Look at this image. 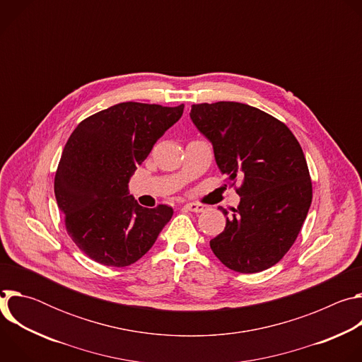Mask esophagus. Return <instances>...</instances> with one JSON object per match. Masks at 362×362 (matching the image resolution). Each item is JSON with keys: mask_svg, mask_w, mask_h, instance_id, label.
Instances as JSON below:
<instances>
[{"mask_svg": "<svg viewBox=\"0 0 362 362\" xmlns=\"http://www.w3.org/2000/svg\"><path fill=\"white\" fill-rule=\"evenodd\" d=\"M185 209H186V211H190V212H194V214H200V212H204L208 208H206V204L192 202V203H186V204H185Z\"/></svg>", "mask_w": 362, "mask_h": 362, "instance_id": "1", "label": "esophagus"}]
</instances>
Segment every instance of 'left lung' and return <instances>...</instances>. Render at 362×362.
<instances>
[{
    "label": "left lung",
    "mask_w": 362,
    "mask_h": 362,
    "mask_svg": "<svg viewBox=\"0 0 362 362\" xmlns=\"http://www.w3.org/2000/svg\"><path fill=\"white\" fill-rule=\"evenodd\" d=\"M190 119L214 146L218 168L232 185L242 179L226 226L211 240L232 271L256 274L291 249L313 202V183L300 144L285 123L236 101L193 105Z\"/></svg>",
    "instance_id": "8db88e82"
}]
</instances>
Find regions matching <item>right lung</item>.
<instances>
[{"label":"right lung","instance_id":"obj_1","mask_svg":"<svg viewBox=\"0 0 362 362\" xmlns=\"http://www.w3.org/2000/svg\"><path fill=\"white\" fill-rule=\"evenodd\" d=\"M183 109L119 103L84 119L69 137L54 193L69 236L90 259L129 267L170 221V206L143 208L129 194V180Z\"/></svg>","mask_w":362,"mask_h":362}]
</instances>
